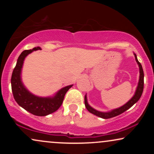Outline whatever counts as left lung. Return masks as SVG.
I'll return each instance as SVG.
<instances>
[{
  "instance_id": "left-lung-1",
  "label": "left lung",
  "mask_w": 154,
  "mask_h": 154,
  "mask_svg": "<svg viewBox=\"0 0 154 154\" xmlns=\"http://www.w3.org/2000/svg\"><path fill=\"white\" fill-rule=\"evenodd\" d=\"M134 56H135V61L137 62V65L139 66V72H140V77H139V81L138 84H137V88H136V91L135 92V94L132 97L131 99L129 100V101L127 102L126 103L124 104L123 106H120L119 108H116V109H112V110L109 111H100L96 110V109H93V107L89 105L88 102V98H87V94L85 96V105L86 109H88L89 112H91V114H94V115L98 116V117L103 118V119H109V118L114 117V116L119 115V114H122L123 112L126 111L128 109H130V107H132L135 103H137L138 101V100L140 98L141 95H142L143 91V85H144V73L143 70L142 65L140 64V63L139 62L138 60H137V56L134 53Z\"/></svg>"
}]
</instances>
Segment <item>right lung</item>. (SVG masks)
<instances>
[{"label":"right lung","instance_id":"1","mask_svg":"<svg viewBox=\"0 0 154 154\" xmlns=\"http://www.w3.org/2000/svg\"><path fill=\"white\" fill-rule=\"evenodd\" d=\"M38 50H41V48L40 47H35L30 50L24 51L20 54L12 73L11 83L14 98L17 103L34 115L44 116L52 114L59 109L63 103L65 94L73 85L62 88L52 96H38L28 91L22 79L23 64L28 55Z\"/></svg>","mask_w":154,"mask_h":154}]
</instances>
